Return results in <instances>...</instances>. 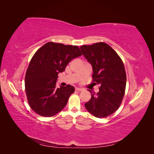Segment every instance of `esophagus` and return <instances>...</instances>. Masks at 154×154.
I'll return each instance as SVG.
<instances>
[{"label": "esophagus", "instance_id": "obj_1", "mask_svg": "<svg viewBox=\"0 0 154 154\" xmlns=\"http://www.w3.org/2000/svg\"><path fill=\"white\" fill-rule=\"evenodd\" d=\"M75 90H76V91H83L82 88H78V87H76V88H75Z\"/></svg>", "mask_w": 154, "mask_h": 154}]
</instances>
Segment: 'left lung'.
<instances>
[{"label": "left lung", "mask_w": 154, "mask_h": 154, "mask_svg": "<svg viewBox=\"0 0 154 154\" xmlns=\"http://www.w3.org/2000/svg\"><path fill=\"white\" fill-rule=\"evenodd\" d=\"M83 56L92 66V82L100 84L97 93L88 90L91 100L86 109L98 118H106L117 110L125 95L127 76L123 62L109 45L97 42L80 47Z\"/></svg>", "instance_id": "8db88e82"}]
</instances>
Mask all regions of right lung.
I'll return each instance as SVG.
<instances>
[{
  "label": "right lung",
  "mask_w": 154,
  "mask_h": 154,
  "mask_svg": "<svg viewBox=\"0 0 154 154\" xmlns=\"http://www.w3.org/2000/svg\"><path fill=\"white\" fill-rule=\"evenodd\" d=\"M82 55L77 45L53 42L46 43L32 57L25 76L27 100L36 114L52 117L66 105L74 87H56L58 74L65 71L73 58Z\"/></svg>",
  "instance_id": "obj_1"
}]
</instances>
